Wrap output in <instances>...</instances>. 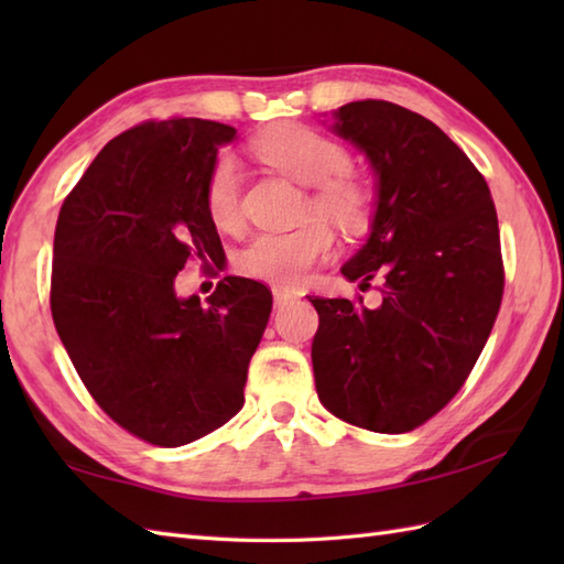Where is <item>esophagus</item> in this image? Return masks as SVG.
<instances>
[{"label":"esophagus","mask_w":564,"mask_h":564,"mask_svg":"<svg viewBox=\"0 0 564 564\" xmlns=\"http://www.w3.org/2000/svg\"><path fill=\"white\" fill-rule=\"evenodd\" d=\"M297 301V295L293 293V291H285V289H273V305L275 307H285V305H291V303H295Z\"/></svg>","instance_id":"obj_1"}]
</instances>
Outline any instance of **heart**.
Listing matches in <instances>:
<instances>
[{
	"label": "heart",
	"instance_id": "1",
	"mask_svg": "<svg viewBox=\"0 0 564 564\" xmlns=\"http://www.w3.org/2000/svg\"><path fill=\"white\" fill-rule=\"evenodd\" d=\"M251 152L271 170L310 186L303 218L291 232H261L237 251L235 269L249 279L273 285H297L334 247L325 217L346 235L364 232L373 213V188L364 176L346 170L351 154L341 142L303 123H281L251 140ZM242 176L230 154L210 164L203 184V208L220 232H235L242 223ZM313 214H319L313 219Z\"/></svg>",
	"mask_w": 564,
	"mask_h": 564
}]
</instances>
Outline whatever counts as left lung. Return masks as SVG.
I'll use <instances>...</instances> for the list:
<instances>
[{"mask_svg": "<svg viewBox=\"0 0 564 564\" xmlns=\"http://www.w3.org/2000/svg\"><path fill=\"white\" fill-rule=\"evenodd\" d=\"M334 130L378 174V210L364 249L341 273L378 281L382 303L307 295L322 404L378 434H404L438 414L480 358L505 295L499 223L467 154L404 106H341Z\"/></svg>", "mask_w": 564, "mask_h": 564, "instance_id": "1", "label": "left lung"}]
</instances>
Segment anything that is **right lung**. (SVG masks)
<instances>
[{
    "mask_svg": "<svg viewBox=\"0 0 564 564\" xmlns=\"http://www.w3.org/2000/svg\"><path fill=\"white\" fill-rule=\"evenodd\" d=\"M235 133L200 118L142 121L97 154L57 215L59 341L94 402L152 446H184L242 410L271 315L267 285L239 275H225L208 305L174 293L188 259L223 254L203 184Z\"/></svg>",
    "mask_w": 564,
    "mask_h": 564,
    "instance_id": "right-lung-1",
    "label": "right lung"
}]
</instances>
